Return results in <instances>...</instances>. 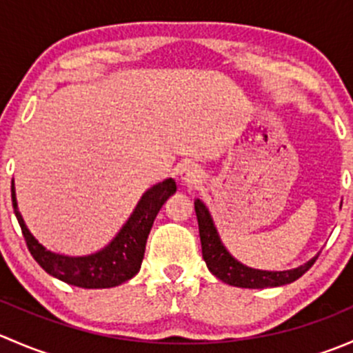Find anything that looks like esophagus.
<instances>
[{
  "label": "esophagus",
  "instance_id": "esophagus-1",
  "mask_svg": "<svg viewBox=\"0 0 353 353\" xmlns=\"http://www.w3.org/2000/svg\"><path fill=\"white\" fill-rule=\"evenodd\" d=\"M179 177L183 183L196 184L201 181V172H199V169L196 165H193V163H188V165H184L183 169H181Z\"/></svg>",
  "mask_w": 353,
  "mask_h": 353
}]
</instances>
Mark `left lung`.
Here are the masks:
<instances>
[{"label":"left lung","mask_w":353,"mask_h":353,"mask_svg":"<svg viewBox=\"0 0 353 353\" xmlns=\"http://www.w3.org/2000/svg\"><path fill=\"white\" fill-rule=\"evenodd\" d=\"M194 210H196L203 259H205L210 272L216 279L222 280V282L229 283V285L243 288H268L287 285V283L295 282L299 276L304 275L314 265L316 259H318V256H316V258L304 263L299 268L287 270V272H263V270L248 268L243 263L234 259L229 254V251L223 248V244L220 243V237L216 234L215 225H213L212 216H210L208 210H206V206L199 199L194 201Z\"/></svg>","instance_id":"left-lung-1"}]
</instances>
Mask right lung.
Masks as SVG:
<instances>
[{"mask_svg": "<svg viewBox=\"0 0 353 353\" xmlns=\"http://www.w3.org/2000/svg\"><path fill=\"white\" fill-rule=\"evenodd\" d=\"M172 193H176V183L170 177L152 186L138 201L133 215L128 219V222L124 223L119 234L114 237L112 243L95 254L71 258V256L48 251L28 232L22 215L17 208L15 188L12 183L13 210H15L17 220H19L32 258L51 276L81 288L116 287L133 279L140 272L145 254V244H147L148 234L154 225L157 213Z\"/></svg>", "mask_w": 353, "mask_h": 353, "instance_id": "right-lung-1", "label": "right lung"}]
</instances>
